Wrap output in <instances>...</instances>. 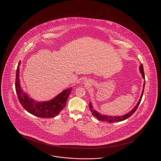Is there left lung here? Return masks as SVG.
<instances>
[{
  "instance_id": "8db88e82",
  "label": "left lung",
  "mask_w": 161,
  "mask_h": 161,
  "mask_svg": "<svg viewBox=\"0 0 161 161\" xmlns=\"http://www.w3.org/2000/svg\"><path fill=\"white\" fill-rule=\"evenodd\" d=\"M139 70H140V72L142 74V77L144 79H145L144 68H143V65L142 64L139 66ZM144 87H145V81H144V83L143 84V89H142V93H141L140 99L139 100L137 104L130 111V112L126 114L125 115H124L123 116H107V115L100 114V113H98L95 110H94V108H93L92 103H89V106L90 110H91V111L92 112V115H93V116L96 117L97 119L100 120V121H106V122H108L109 123H116V122H118V121H124V120L127 119L128 118L130 117V116L133 115L135 113V112L138 106L140 104L141 101V99H142V95H143V93H144Z\"/></svg>"
}]
</instances>
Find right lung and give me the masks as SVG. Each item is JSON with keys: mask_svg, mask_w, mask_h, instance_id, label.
I'll use <instances>...</instances> for the list:
<instances>
[{"mask_svg": "<svg viewBox=\"0 0 161 161\" xmlns=\"http://www.w3.org/2000/svg\"><path fill=\"white\" fill-rule=\"evenodd\" d=\"M19 63L15 78V91L17 93L18 99L23 108L32 115L40 118H52L58 115L61 110L65 107L66 101L70 93L71 88L67 89L53 99L47 101L38 102L31 98L26 93L23 92L19 79Z\"/></svg>", "mask_w": 161, "mask_h": 161, "instance_id": "right-lung-1", "label": "right lung"}]
</instances>
